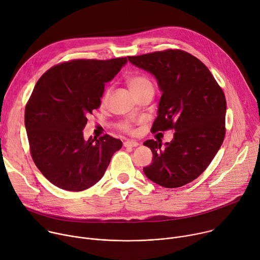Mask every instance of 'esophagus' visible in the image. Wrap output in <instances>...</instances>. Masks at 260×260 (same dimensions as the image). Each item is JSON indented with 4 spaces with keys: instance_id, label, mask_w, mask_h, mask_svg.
<instances>
[{
    "instance_id": "1",
    "label": "esophagus",
    "mask_w": 260,
    "mask_h": 260,
    "mask_svg": "<svg viewBox=\"0 0 260 260\" xmlns=\"http://www.w3.org/2000/svg\"><path fill=\"white\" fill-rule=\"evenodd\" d=\"M123 146L124 147H137V146H139V143L134 140H128L123 143Z\"/></svg>"
}]
</instances>
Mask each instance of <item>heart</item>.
I'll list each match as a JSON object with an SVG mask.
<instances>
[{
    "label": "heart",
    "instance_id": "obj_1",
    "mask_svg": "<svg viewBox=\"0 0 260 260\" xmlns=\"http://www.w3.org/2000/svg\"><path fill=\"white\" fill-rule=\"evenodd\" d=\"M126 83H127V86L129 87L131 91L134 93V95H137V94H139L145 90H148V89H153V84H152L151 80L147 76L143 75V74H136V75L127 77ZM110 95H111V89L108 88L105 90V92L103 93V95L101 98L102 105H105L108 103ZM119 128L128 134L135 133L134 124L129 120L121 121L119 123Z\"/></svg>",
    "mask_w": 260,
    "mask_h": 260
}]
</instances>
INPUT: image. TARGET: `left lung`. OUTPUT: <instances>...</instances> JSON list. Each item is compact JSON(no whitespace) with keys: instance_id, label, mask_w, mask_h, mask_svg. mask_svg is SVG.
Listing matches in <instances>:
<instances>
[{"instance_id":"left-lung-1","label":"left lung","mask_w":260,"mask_h":260,"mask_svg":"<svg viewBox=\"0 0 260 260\" xmlns=\"http://www.w3.org/2000/svg\"><path fill=\"white\" fill-rule=\"evenodd\" d=\"M128 60L155 76L162 92L151 132L174 129V139L147 140L153 159L143 169L148 179L167 188L196 180L211 164L225 136L226 100L209 69L196 56L167 49Z\"/></svg>"}]
</instances>
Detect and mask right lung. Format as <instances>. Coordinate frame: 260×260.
Segmentation results:
<instances>
[{"label":"right lung","instance_id":"obj_1","mask_svg":"<svg viewBox=\"0 0 260 260\" xmlns=\"http://www.w3.org/2000/svg\"><path fill=\"white\" fill-rule=\"evenodd\" d=\"M126 57L73 59L50 68L37 82L24 111L31 158L55 186L82 191L104 176L122 142L109 135L83 138L87 116L101 106L105 83Z\"/></svg>","mask_w":260,"mask_h":260}]
</instances>
